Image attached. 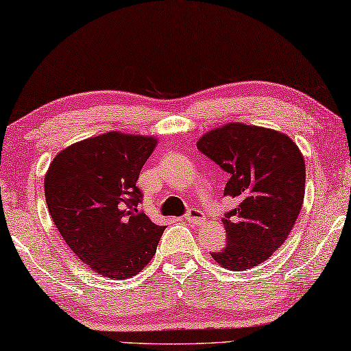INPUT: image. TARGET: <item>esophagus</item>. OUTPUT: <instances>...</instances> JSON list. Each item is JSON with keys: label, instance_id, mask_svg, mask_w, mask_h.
<instances>
[{"label": "esophagus", "instance_id": "esophagus-1", "mask_svg": "<svg viewBox=\"0 0 351 351\" xmlns=\"http://www.w3.org/2000/svg\"><path fill=\"white\" fill-rule=\"evenodd\" d=\"M185 219L188 221V222H191V223H202L204 221H205V216H204V213L200 210H197V208H191L188 211V213L185 215Z\"/></svg>", "mask_w": 351, "mask_h": 351}]
</instances>
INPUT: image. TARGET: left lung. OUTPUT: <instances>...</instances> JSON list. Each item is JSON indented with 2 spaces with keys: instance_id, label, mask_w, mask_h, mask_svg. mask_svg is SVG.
Listing matches in <instances>:
<instances>
[{
  "instance_id": "8db88e82",
  "label": "left lung",
  "mask_w": 351,
  "mask_h": 351,
  "mask_svg": "<svg viewBox=\"0 0 351 351\" xmlns=\"http://www.w3.org/2000/svg\"><path fill=\"white\" fill-rule=\"evenodd\" d=\"M197 149L228 174L223 196L237 199L222 223L227 244L211 254L230 271L267 260L285 243L305 197V160L288 135L243 123L205 134Z\"/></svg>"
}]
</instances>
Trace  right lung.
Returning <instances> with one entry per match:
<instances>
[{"instance_id": "obj_1", "label": "right lung", "mask_w": 351, "mask_h": 351, "mask_svg": "<svg viewBox=\"0 0 351 351\" xmlns=\"http://www.w3.org/2000/svg\"><path fill=\"white\" fill-rule=\"evenodd\" d=\"M155 145L152 136L108 132L63 149L46 172L45 197L57 230L102 277H134L157 250L165 227L138 210L136 186Z\"/></svg>"}]
</instances>
